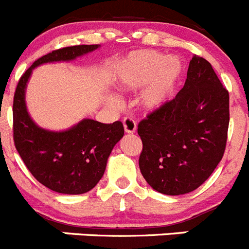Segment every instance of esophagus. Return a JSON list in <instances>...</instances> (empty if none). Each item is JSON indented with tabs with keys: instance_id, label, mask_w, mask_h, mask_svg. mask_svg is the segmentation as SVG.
Returning a JSON list of instances; mask_svg holds the SVG:
<instances>
[{
	"instance_id": "obj_1",
	"label": "esophagus",
	"mask_w": 249,
	"mask_h": 249,
	"mask_svg": "<svg viewBox=\"0 0 249 249\" xmlns=\"http://www.w3.org/2000/svg\"><path fill=\"white\" fill-rule=\"evenodd\" d=\"M123 124H124V130L129 134H132V132L136 131V122L132 118L125 117L123 119Z\"/></svg>"
}]
</instances>
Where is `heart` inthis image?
I'll list each match as a JSON object with an SVG mask.
<instances>
[{
	"mask_svg": "<svg viewBox=\"0 0 249 249\" xmlns=\"http://www.w3.org/2000/svg\"><path fill=\"white\" fill-rule=\"evenodd\" d=\"M183 72V62L177 56H164L155 50L134 51L122 62L117 82L123 89L146 88L141 94V104L148 110L159 109L168 101ZM114 106L119 101L111 97Z\"/></svg>",
	"mask_w": 249,
	"mask_h": 249,
	"instance_id": "1",
	"label": "heart"
}]
</instances>
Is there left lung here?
<instances>
[{"instance_id":"obj_1","label":"left lung","mask_w":249,"mask_h":249,"mask_svg":"<svg viewBox=\"0 0 249 249\" xmlns=\"http://www.w3.org/2000/svg\"><path fill=\"white\" fill-rule=\"evenodd\" d=\"M229 123V90L210 62L193 55L184 87L138 125L146 182L167 195L200 187L224 156Z\"/></svg>"}]
</instances>
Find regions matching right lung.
Masks as SVG:
<instances>
[{"instance_id": "obj_1", "label": "right lung", "mask_w": 249, "mask_h": 249, "mask_svg": "<svg viewBox=\"0 0 249 249\" xmlns=\"http://www.w3.org/2000/svg\"><path fill=\"white\" fill-rule=\"evenodd\" d=\"M98 45L57 49L39 57L19 78L13 98V140L33 177L61 194L89 192L103 177L115 143L124 135L122 122L103 124L85 119L66 131H49L30 119L24 101L32 70L45 62L69 61L96 50Z\"/></svg>"}]
</instances>
